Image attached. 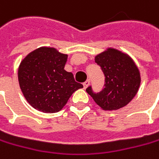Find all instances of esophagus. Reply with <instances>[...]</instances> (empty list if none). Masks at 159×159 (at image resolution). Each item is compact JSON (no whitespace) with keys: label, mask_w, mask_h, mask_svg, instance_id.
<instances>
[{"label":"esophagus","mask_w":159,"mask_h":159,"mask_svg":"<svg viewBox=\"0 0 159 159\" xmlns=\"http://www.w3.org/2000/svg\"><path fill=\"white\" fill-rule=\"evenodd\" d=\"M89 80H86L85 82L83 83V87H84V89H87L88 87H89Z\"/></svg>","instance_id":"obj_1"}]
</instances>
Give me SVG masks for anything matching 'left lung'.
Wrapping results in <instances>:
<instances>
[{"label":"left lung","mask_w":159,"mask_h":159,"mask_svg":"<svg viewBox=\"0 0 159 159\" xmlns=\"http://www.w3.org/2000/svg\"><path fill=\"white\" fill-rule=\"evenodd\" d=\"M95 61L105 75L104 89L96 93L89 86L86 91L104 110L125 107L135 97L140 84L139 71L133 61L120 51L110 48L97 55Z\"/></svg>","instance_id":"obj_1"}]
</instances>
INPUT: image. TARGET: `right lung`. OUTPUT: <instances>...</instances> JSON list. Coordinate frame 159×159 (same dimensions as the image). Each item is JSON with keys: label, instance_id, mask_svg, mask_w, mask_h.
<instances>
[{"label": "right lung", "instance_id": "add662e5", "mask_svg": "<svg viewBox=\"0 0 159 159\" xmlns=\"http://www.w3.org/2000/svg\"><path fill=\"white\" fill-rule=\"evenodd\" d=\"M67 55L54 48L40 47L23 60L19 82L24 97L35 109L44 113L59 112L68 99L83 85L64 70Z\"/></svg>", "mask_w": 159, "mask_h": 159}]
</instances>
